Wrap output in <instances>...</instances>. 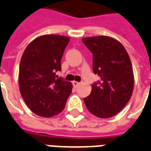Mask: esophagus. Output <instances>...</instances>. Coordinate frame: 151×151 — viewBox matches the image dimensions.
Here are the masks:
<instances>
[{
    "instance_id": "obj_1",
    "label": "esophagus",
    "mask_w": 151,
    "mask_h": 151,
    "mask_svg": "<svg viewBox=\"0 0 151 151\" xmlns=\"http://www.w3.org/2000/svg\"><path fill=\"white\" fill-rule=\"evenodd\" d=\"M80 85V82H78V81H73V86H74V87H77V86H78Z\"/></svg>"
}]
</instances>
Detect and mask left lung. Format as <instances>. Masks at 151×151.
<instances>
[{"label":"left lung","instance_id":"left-lung-1","mask_svg":"<svg viewBox=\"0 0 151 151\" xmlns=\"http://www.w3.org/2000/svg\"><path fill=\"white\" fill-rule=\"evenodd\" d=\"M93 54V70L101 78L92 86L84 102L91 113L99 118H110L124 109L132 97L134 73L126 49L118 40L100 35L83 38Z\"/></svg>","mask_w":151,"mask_h":151}]
</instances>
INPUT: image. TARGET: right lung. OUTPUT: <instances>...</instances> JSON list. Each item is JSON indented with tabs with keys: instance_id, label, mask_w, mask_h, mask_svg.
Returning <instances> with one entry per match:
<instances>
[{
	"instance_id": "obj_1",
	"label": "right lung",
	"mask_w": 151,
	"mask_h": 151,
	"mask_svg": "<svg viewBox=\"0 0 151 151\" xmlns=\"http://www.w3.org/2000/svg\"><path fill=\"white\" fill-rule=\"evenodd\" d=\"M70 38L44 35L27 45L19 63V87L30 110L42 117L54 116L65 106L72 83L56 75Z\"/></svg>"
}]
</instances>
